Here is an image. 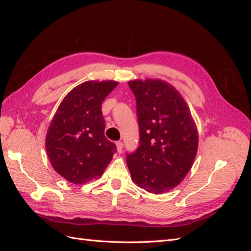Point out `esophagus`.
I'll use <instances>...</instances> for the list:
<instances>
[{"label": "esophagus", "mask_w": 251, "mask_h": 251, "mask_svg": "<svg viewBox=\"0 0 251 251\" xmlns=\"http://www.w3.org/2000/svg\"><path fill=\"white\" fill-rule=\"evenodd\" d=\"M116 148H117V151H118V153H121V151H123V149H124V143H123V141H117V142H116Z\"/></svg>", "instance_id": "obj_1"}]
</instances>
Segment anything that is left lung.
Segmentation results:
<instances>
[{
	"label": "left lung",
	"mask_w": 251,
	"mask_h": 251,
	"mask_svg": "<svg viewBox=\"0 0 251 251\" xmlns=\"http://www.w3.org/2000/svg\"><path fill=\"white\" fill-rule=\"evenodd\" d=\"M136 100L139 147L126 153L134 183L151 194L176 187L191 170L198 151V132L185 100L159 79L128 81Z\"/></svg>",
	"instance_id": "8db88e82"
}]
</instances>
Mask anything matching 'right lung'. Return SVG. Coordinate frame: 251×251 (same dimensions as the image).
Instances as JSON below:
<instances>
[{"mask_svg":"<svg viewBox=\"0 0 251 251\" xmlns=\"http://www.w3.org/2000/svg\"><path fill=\"white\" fill-rule=\"evenodd\" d=\"M117 81H86L67 94L53 117L46 137L49 160L60 176L74 184L100 177L114 153L104 136L101 103Z\"/></svg>","mask_w":251,"mask_h":251,"instance_id":"right-lung-1","label":"right lung"}]
</instances>
